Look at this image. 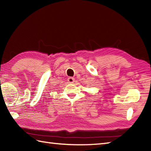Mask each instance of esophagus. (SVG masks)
Wrapping results in <instances>:
<instances>
[{"label": "esophagus", "mask_w": 151, "mask_h": 151, "mask_svg": "<svg viewBox=\"0 0 151 151\" xmlns=\"http://www.w3.org/2000/svg\"><path fill=\"white\" fill-rule=\"evenodd\" d=\"M67 81H68L69 83H73L74 82H75V78H73V77H69L68 78H67Z\"/></svg>", "instance_id": "obj_1"}]
</instances>
